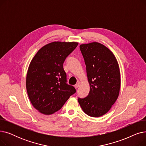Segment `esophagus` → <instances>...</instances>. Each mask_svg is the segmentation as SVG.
Listing matches in <instances>:
<instances>
[{
  "instance_id": "1",
  "label": "esophagus",
  "mask_w": 146,
  "mask_h": 146,
  "mask_svg": "<svg viewBox=\"0 0 146 146\" xmlns=\"http://www.w3.org/2000/svg\"><path fill=\"white\" fill-rule=\"evenodd\" d=\"M79 85H80V83H79V82H78L77 84H76V85H74V88H75L76 89H78V88H79Z\"/></svg>"
}]
</instances>
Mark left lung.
<instances>
[{
	"label": "left lung",
	"mask_w": 146,
	"mask_h": 146,
	"mask_svg": "<svg viewBox=\"0 0 146 146\" xmlns=\"http://www.w3.org/2000/svg\"><path fill=\"white\" fill-rule=\"evenodd\" d=\"M86 67L90 91L88 95L78 98L83 111L88 115L99 117L105 114L119 95V68L113 53L96 42L80 45Z\"/></svg>",
	"instance_id": "obj_1"
}]
</instances>
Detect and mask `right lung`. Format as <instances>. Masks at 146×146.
<instances>
[{
	"label": "right lung",
	"mask_w": 146,
	"mask_h": 146,
	"mask_svg": "<svg viewBox=\"0 0 146 146\" xmlns=\"http://www.w3.org/2000/svg\"><path fill=\"white\" fill-rule=\"evenodd\" d=\"M78 42H52L37 52L31 62L27 75L26 87L34 108L45 115L61 108L75 88L67 83L63 63Z\"/></svg>",
	"instance_id": "add662e5"
}]
</instances>
